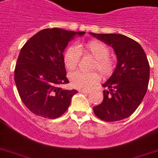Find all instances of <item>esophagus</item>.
Instances as JSON below:
<instances>
[{"label":"esophagus","mask_w":158,"mask_h":158,"mask_svg":"<svg viewBox=\"0 0 158 158\" xmlns=\"http://www.w3.org/2000/svg\"><path fill=\"white\" fill-rule=\"evenodd\" d=\"M80 93H82V94H89L90 92L89 91H85V90H80Z\"/></svg>","instance_id":"1"}]
</instances>
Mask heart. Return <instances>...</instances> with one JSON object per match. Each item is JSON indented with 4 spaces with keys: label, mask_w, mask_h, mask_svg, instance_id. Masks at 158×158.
<instances>
[{
    "label": "heart",
    "mask_w": 158,
    "mask_h": 158,
    "mask_svg": "<svg viewBox=\"0 0 158 158\" xmlns=\"http://www.w3.org/2000/svg\"><path fill=\"white\" fill-rule=\"evenodd\" d=\"M78 48L70 46L64 51L63 55L64 66L69 70L75 69L80 60V52L94 57L91 69H97L103 76L107 77L112 74L115 69V62L109 56L110 48L101 41L92 40L84 43ZM71 86L80 90H89L100 80V74L96 71H75L69 74Z\"/></svg>",
    "instance_id": "heart-1"
}]
</instances>
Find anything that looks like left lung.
Masks as SVG:
<instances>
[{
    "instance_id": "left-lung-1",
    "label": "left lung",
    "mask_w": 158,
    "mask_h": 158,
    "mask_svg": "<svg viewBox=\"0 0 158 158\" xmlns=\"http://www.w3.org/2000/svg\"><path fill=\"white\" fill-rule=\"evenodd\" d=\"M114 49L117 64L102 87L103 100L94 107L95 115L105 121H117L135 112L144 98L149 81V63L136 41L117 33H89Z\"/></svg>"
}]
</instances>
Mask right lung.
<instances>
[{
  "label": "right lung",
  "mask_w": 158,
  "mask_h": 158,
  "mask_svg": "<svg viewBox=\"0 0 158 158\" xmlns=\"http://www.w3.org/2000/svg\"><path fill=\"white\" fill-rule=\"evenodd\" d=\"M85 32L45 28L21 48L15 69V82L21 100L33 114L48 119L60 117L69 107L77 90L68 84L63 52L69 42Z\"/></svg>",
  "instance_id": "1"
}]
</instances>
